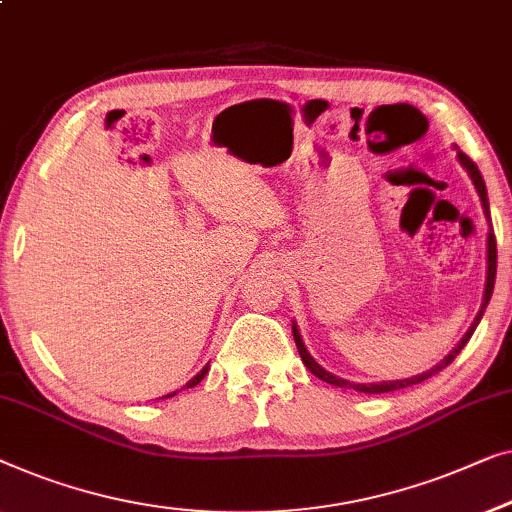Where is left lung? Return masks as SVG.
Segmentation results:
<instances>
[{"instance_id": "obj_1", "label": "left lung", "mask_w": 512, "mask_h": 512, "mask_svg": "<svg viewBox=\"0 0 512 512\" xmlns=\"http://www.w3.org/2000/svg\"><path fill=\"white\" fill-rule=\"evenodd\" d=\"M455 150H457V147H455ZM457 161H459V164H462V168L466 170V173H469L471 182H473V187H476V191H478L480 205H483V212H485L487 226H490V233H487V277H485L483 305H480V309H478L476 318H473L471 328L466 330V335H464L462 339H459V344L453 348V351H450V353L446 355V358H443L441 362H436V365H434L432 369H427V372H422V374H418V376H411V379L381 381V383H353V381L339 379V376L330 374L328 369H323L321 365H318V362H316L314 358H311V353L307 351V346H305V342H302V337H300L298 323L293 321V339H295V346H298V351H300V358H302V362H305V367L309 369V372L314 374V376H318V379H321V381H325V383H332V385H339V388H353V390H358V392H367V395H381V392H392V390H402V388H409V385L422 383V381H425V379H429V376L439 374L441 369H446V367L450 365V362H453V360L457 358L459 351H462V348L466 346V342H469L471 335H473V330L478 328L480 318H483V314H485L487 305H490V298H492V291H494V279H496V240H494V233H492L490 201H487V189H485V180H483V175H480L478 166L473 164V161H471L469 157H466L464 152H459V150H457Z\"/></svg>"}]
</instances>
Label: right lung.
<instances>
[{"instance_id":"1","label":"right lung","mask_w":512,"mask_h":512,"mask_svg":"<svg viewBox=\"0 0 512 512\" xmlns=\"http://www.w3.org/2000/svg\"><path fill=\"white\" fill-rule=\"evenodd\" d=\"M207 369H210V365H205L203 369H201V372H198L196 376H194V379H191L187 385H184V388H194V385H198V383H201L203 379H205V374H207ZM182 388V390H184ZM173 395H177V390L175 392H168V395L166 397H173ZM166 397H161V399H166Z\"/></svg>"}]
</instances>
